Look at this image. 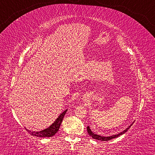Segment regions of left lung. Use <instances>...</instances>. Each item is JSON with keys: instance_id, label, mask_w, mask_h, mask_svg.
I'll list each match as a JSON object with an SVG mask.
<instances>
[{"instance_id": "obj_1", "label": "left lung", "mask_w": 155, "mask_h": 155, "mask_svg": "<svg viewBox=\"0 0 155 155\" xmlns=\"http://www.w3.org/2000/svg\"><path fill=\"white\" fill-rule=\"evenodd\" d=\"M132 124H130L129 127H128L127 129L124 130V131H122V133H119V134L117 135H112V136H109V137H103V136H101V135H96V134H94V133H93L92 132H91V129L90 128V127H87V133L88 134L90 135L91 137L95 139V140H101V141H109V140H112V139H114V138H116L117 137H119L120 135H121L122 134H124V133H125L129 129L130 127L132 126Z\"/></svg>"}]
</instances>
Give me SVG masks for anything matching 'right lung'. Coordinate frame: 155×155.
I'll list each match as a JSON object with an SVG mask.
<instances>
[{
    "label": "right lung",
    "mask_w": 155,
    "mask_h": 155,
    "mask_svg": "<svg viewBox=\"0 0 155 155\" xmlns=\"http://www.w3.org/2000/svg\"><path fill=\"white\" fill-rule=\"evenodd\" d=\"M67 110H65L62 114L59 115L58 118H57L55 122H54L53 124H52L51 126H50L48 128H46L43 130L39 131V132H35V131H31L29 130H27V132L31 134V135L33 136H36V137H52L56 133H57V131L59 130L60 125L61 124V122L63 119H64V117L66 113Z\"/></svg>",
    "instance_id": "obj_1"
}]
</instances>
